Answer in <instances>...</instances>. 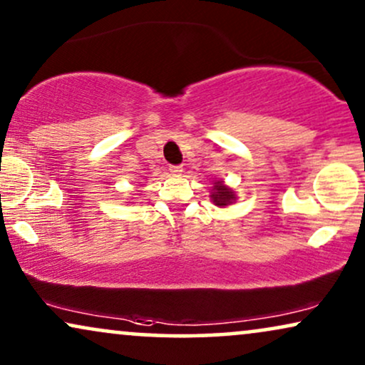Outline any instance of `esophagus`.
I'll return each mask as SVG.
<instances>
[{
	"label": "esophagus",
	"instance_id": "34e87169",
	"mask_svg": "<svg viewBox=\"0 0 365 365\" xmlns=\"http://www.w3.org/2000/svg\"><path fill=\"white\" fill-rule=\"evenodd\" d=\"M170 173H173V175H180L183 172L182 170V167H180V165H170Z\"/></svg>",
	"mask_w": 365,
	"mask_h": 365
}]
</instances>
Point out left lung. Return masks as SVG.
Returning <instances> with one entry per match:
<instances>
[{
    "mask_svg": "<svg viewBox=\"0 0 365 365\" xmlns=\"http://www.w3.org/2000/svg\"><path fill=\"white\" fill-rule=\"evenodd\" d=\"M212 200H214L215 205L225 207L232 200H236V197H234V192L230 188L222 185V182H217L214 185V192H212Z\"/></svg>",
    "mask_w": 365,
    "mask_h": 365,
    "instance_id": "8db88e82",
    "label": "left lung"
}]
</instances>
